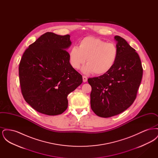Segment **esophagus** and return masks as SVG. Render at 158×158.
Masks as SVG:
<instances>
[{
  "mask_svg": "<svg viewBox=\"0 0 158 158\" xmlns=\"http://www.w3.org/2000/svg\"><path fill=\"white\" fill-rule=\"evenodd\" d=\"M83 77V82H86V81H87V80H88V78H87V77L86 76L83 75L82 76Z\"/></svg>",
  "mask_w": 158,
  "mask_h": 158,
  "instance_id": "obj_1",
  "label": "esophagus"
}]
</instances>
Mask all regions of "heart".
I'll list each match as a JSON object with an SVG mask.
<instances>
[{"label":"heart","instance_id":"heart-1","mask_svg":"<svg viewBox=\"0 0 158 158\" xmlns=\"http://www.w3.org/2000/svg\"><path fill=\"white\" fill-rule=\"evenodd\" d=\"M69 55L73 68L79 69L86 59L87 64L83 67V71L103 75L113 69L118 56V50L114 43H106L99 38L88 36L79 41V47H72Z\"/></svg>","mask_w":158,"mask_h":158}]
</instances>
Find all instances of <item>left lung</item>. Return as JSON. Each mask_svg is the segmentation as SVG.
<instances>
[{
	"label": "left lung",
	"instance_id": "8db88e82",
	"mask_svg": "<svg viewBox=\"0 0 158 158\" xmlns=\"http://www.w3.org/2000/svg\"><path fill=\"white\" fill-rule=\"evenodd\" d=\"M118 56L113 69L105 75L91 77L90 106L99 117L108 118L123 113L134 102L143 76V68L135 50L120 36Z\"/></svg>",
	"mask_w": 158,
	"mask_h": 158
}]
</instances>
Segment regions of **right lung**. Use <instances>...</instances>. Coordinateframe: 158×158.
<instances>
[{
  "instance_id": "1",
  "label": "right lung",
  "mask_w": 158,
  "mask_h": 158,
  "mask_svg": "<svg viewBox=\"0 0 158 158\" xmlns=\"http://www.w3.org/2000/svg\"><path fill=\"white\" fill-rule=\"evenodd\" d=\"M70 37L47 32L23 54L19 65L21 90L25 101L39 113L62 114L68 108V95L82 83L66 50L71 44Z\"/></svg>"
}]
</instances>
